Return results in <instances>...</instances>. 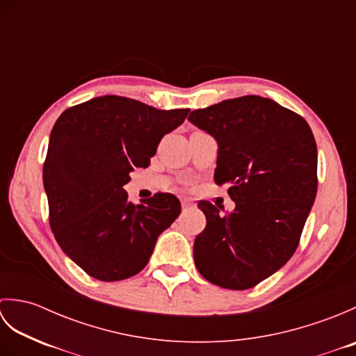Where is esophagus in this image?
<instances>
[{"instance_id":"34e87169","label":"esophagus","mask_w":356,"mask_h":356,"mask_svg":"<svg viewBox=\"0 0 356 356\" xmlns=\"http://www.w3.org/2000/svg\"><path fill=\"white\" fill-rule=\"evenodd\" d=\"M191 207H193V205H191L190 202H182V209H184V211H188Z\"/></svg>"}]
</instances>
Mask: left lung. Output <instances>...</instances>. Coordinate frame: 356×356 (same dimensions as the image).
Listing matches in <instances>:
<instances>
[{
	"label": "left lung",
	"instance_id": "obj_1",
	"mask_svg": "<svg viewBox=\"0 0 356 356\" xmlns=\"http://www.w3.org/2000/svg\"><path fill=\"white\" fill-rule=\"evenodd\" d=\"M217 142L214 182L236 202L220 216L199 202L207 226L194 240L208 282L243 291L283 268L298 246L316 195V143L297 113L261 96H241L188 118Z\"/></svg>",
	"mask_w": 356,
	"mask_h": 356
}]
</instances>
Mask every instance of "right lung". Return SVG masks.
Returning a JSON list of instances; mask_svg holds the SVG:
<instances>
[{
    "mask_svg": "<svg viewBox=\"0 0 356 356\" xmlns=\"http://www.w3.org/2000/svg\"><path fill=\"white\" fill-rule=\"evenodd\" d=\"M188 111L107 95L58 118L42 170L50 228L88 275L102 282L136 275L147 266L157 237L179 217L176 195L159 193L134 205L124 185L134 168H147L159 142Z\"/></svg>",
    "mask_w": 356,
    "mask_h": 356,
    "instance_id": "add662e5",
    "label": "right lung"
}]
</instances>
